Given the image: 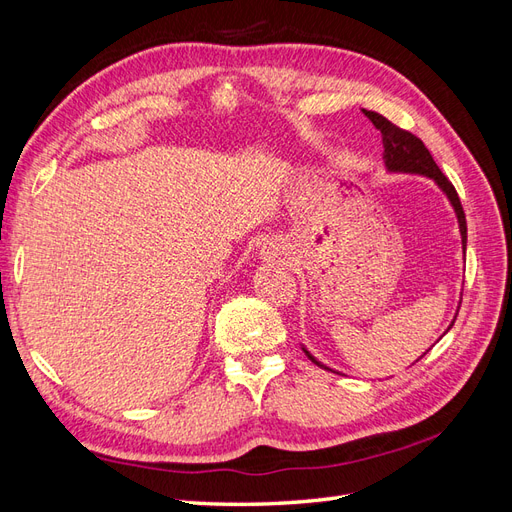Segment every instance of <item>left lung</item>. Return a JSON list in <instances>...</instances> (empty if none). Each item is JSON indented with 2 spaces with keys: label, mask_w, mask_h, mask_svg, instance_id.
<instances>
[{
  "label": "left lung",
  "mask_w": 512,
  "mask_h": 512,
  "mask_svg": "<svg viewBox=\"0 0 512 512\" xmlns=\"http://www.w3.org/2000/svg\"><path fill=\"white\" fill-rule=\"evenodd\" d=\"M363 113L382 132V145H384L382 160H384V166H386V170H389V173H406V175L427 177L444 192V196L448 198V203H451V207H453V211L457 215V224H459V232H461V247H463V254H466L468 226H466V213H463L461 200H459V196H457V192L453 188V183L442 175V170L438 168V164L433 162L431 153L423 145L421 138H416L412 132H406V130L397 128L395 123H391L389 119L382 117L380 113H374V111H363ZM457 314H459V307H457ZM457 314H455L453 322L448 324V329L444 333L451 331V327H453L455 320H457ZM301 348L307 354V359L312 361L314 365H318L322 369H329V371H333V374H339V371H335V369L327 367L324 363H320L316 356L309 352L303 344H301ZM418 359H421V356H418Z\"/></svg>",
  "instance_id": "1"
}]
</instances>
